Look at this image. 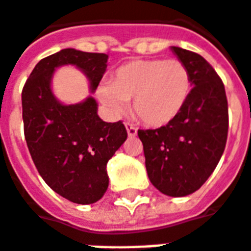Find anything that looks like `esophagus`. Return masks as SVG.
<instances>
[{
    "instance_id": "1",
    "label": "esophagus",
    "mask_w": 251,
    "mask_h": 251,
    "mask_svg": "<svg viewBox=\"0 0 251 251\" xmlns=\"http://www.w3.org/2000/svg\"><path fill=\"white\" fill-rule=\"evenodd\" d=\"M126 129H127L128 136H131V137L136 136L137 129H136V127H135V126H132V124L128 123V122H127V123H126Z\"/></svg>"
}]
</instances>
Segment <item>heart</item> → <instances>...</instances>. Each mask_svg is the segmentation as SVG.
Masks as SVG:
<instances>
[{
	"mask_svg": "<svg viewBox=\"0 0 251 251\" xmlns=\"http://www.w3.org/2000/svg\"><path fill=\"white\" fill-rule=\"evenodd\" d=\"M192 91L190 73L178 59H136L111 75L110 84L98 88V98L114 115H122L127 101L150 127H163L181 114Z\"/></svg>",
	"mask_w": 251,
	"mask_h": 251,
	"instance_id": "heart-1",
	"label": "heart"
}]
</instances>
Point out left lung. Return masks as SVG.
<instances>
[{
	"mask_svg": "<svg viewBox=\"0 0 251 251\" xmlns=\"http://www.w3.org/2000/svg\"><path fill=\"white\" fill-rule=\"evenodd\" d=\"M171 49L189 70V99L172 123L139 129L137 135L154 188L171 197H184L200 189L217 167L226 146L229 114L224 83L212 66L197 52Z\"/></svg>",
	"mask_w": 251,
	"mask_h": 251,
	"instance_id": "8db88e82",
	"label": "left lung"
}]
</instances>
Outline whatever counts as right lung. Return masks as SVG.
Segmentation results:
<instances>
[{
    "label": "right lung",
    "mask_w": 251,
    "mask_h": 251,
    "mask_svg": "<svg viewBox=\"0 0 251 251\" xmlns=\"http://www.w3.org/2000/svg\"><path fill=\"white\" fill-rule=\"evenodd\" d=\"M107 54L63 49L37 63L22 90V119L27 148L39 175L55 193L75 204H94L108 188L107 163L127 139L119 120L98 116L92 97L62 104L51 91L56 67L76 66L97 90L107 69Z\"/></svg>",
    "instance_id": "obj_1"
}]
</instances>
